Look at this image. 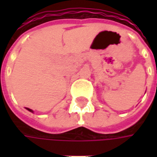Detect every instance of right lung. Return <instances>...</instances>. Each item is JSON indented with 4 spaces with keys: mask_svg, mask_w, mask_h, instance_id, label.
Here are the masks:
<instances>
[{
    "mask_svg": "<svg viewBox=\"0 0 157 157\" xmlns=\"http://www.w3.org/2000/svg\"><path fill=\"white\" fill-rule=\"evenodd\" d=\"M27 109H28V110H29V111H30V112H32V113H33V110H32V109H28V108H27Z\"/></svg>",
    "mask_w": 157,
    "mask_h": 157,
    "instance_id": "right-lung-1",
    "label": "right lung"
}]
</instances>
